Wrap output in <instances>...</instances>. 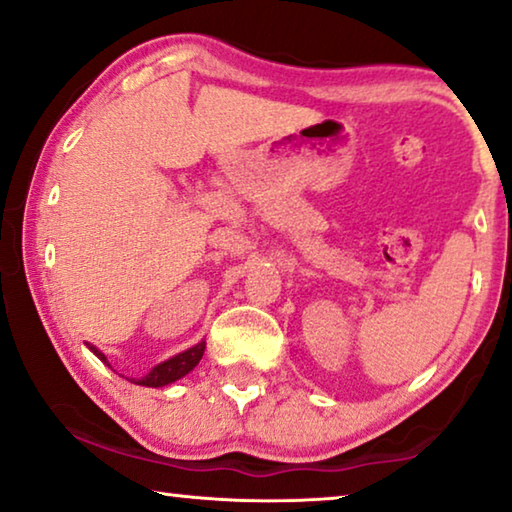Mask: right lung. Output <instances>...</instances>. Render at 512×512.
<instances>
[{"label": "right lung", "mask_w": 512, "mask_h": 512, "mask_svg": "<svg viewBox=\"0 0 512 512\" xmlns=\"http://www.w3.org/2000/svg\"><path fill=\"white\" fill-rule=\"evenodd\" d=\"M87 347H89L91 352H94L98 358H101L103 363H108V358H105V354L101 352V349H96L94 345H87ZM204 349H207V342H204V340L197 342L195 347L186 349V352H181V354H177V356L167 358V361H163V363H158L156 368L149 372V375H144L142 379H137L135 384L151 386V388H160V386L172 384V381H177V379H181V377H186L188 372L193 370L197 363H200Z\"/></svg>", "instance_id": "right-lung-1"}]
</instances>
